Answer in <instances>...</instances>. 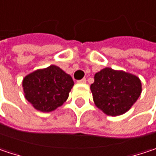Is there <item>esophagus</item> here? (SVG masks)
<instances>
[{"label": "esophagus", "mask_w": 156, "mask_h": 156, "mask_svg": "<svg viewBox=\"0 0 156 156\" xmlns=\"http://www.w3.org/2000/svg\"><path fill=\"white\" fill-rule=\"evenodd\" d=\"M77 83H83V84L85 83H86V79H85V78H83V79H82V80L78 81Z\"/></svg>", "instance_id": "34e87169"}]
</instances>
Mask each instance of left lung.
I'll use <instances>...</instances> for the list:
<instances>
[{
  "mask_svg": "<svg viewBox=\"0 0 156 156\" xmlns=\"http://www.w3.org/2000/svg\"><path fill=\"white\" fill-rule=\"evenodd\" d=\"M96 106L111 116L129 111L142 92V84L135 74L106 67L96 73L90 85Z\"/></svg>",
  "mask_w": 156,
  "mask_h": 156,
  "instance_id": "8db88e82",
  "label": "left lung"
}]
</instances>
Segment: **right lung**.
<instances>
[{
  "label": "right lung",
  "instance_id": "right-lung-1",
  "mask_svg": "<svg viewBox=\"0 0 156 156\" xmlns=\"http://www.w3.org/2000/svg\"><path fill=\"white\" fill-rule=\"evenodd\" d=\"M73 84L71 75L51 65L26 75L22 87L26 99L34 109L49 113L66 101Z\"/></svg>",
  "mask_w": 156,
  "mask_h": 156
}]
</instances>
